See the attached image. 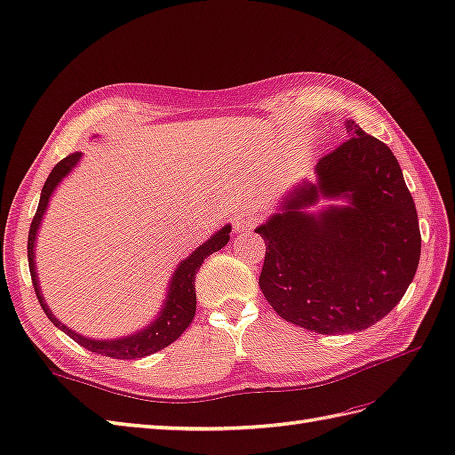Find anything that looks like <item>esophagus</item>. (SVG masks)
Instances as JSON below:
<instances>
[{
    "instance_id": "1",
    "label": "esophagus",
    "mask_w": 455,
    "mask_h": 455,
    "mask_svg": "<svg viewBox=\"0 0 455 455\" xmlns=\"http://www.w3.org/2000/svg\"><path fill=\"white\" fill-rule=\"evenodd\" d=\"M256 223H258V217L256 215H253V213H242L235 220V228L238 232H244V230H251L253 227H256Z\"/></svg>"
}]
</instances>
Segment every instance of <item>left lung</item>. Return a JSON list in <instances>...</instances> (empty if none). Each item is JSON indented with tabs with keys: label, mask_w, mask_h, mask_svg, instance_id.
Instances as JSON below:
<instances>
[{
	"label": "left lung",
	"mask_w": 455,
	"mask_h": 455,
	"mask_svg": "<svg viewBox=\"0 0 455 455\" xmlns=\"http://www.w3.org/2000/svg\"><path fill=\"white\" fill-rule=\"evenodd\" d=\"M345 143L323 155L318 184L297 188L261 225L259 289L283 320L323 335L363 331L392 312L420 258L415 202L386 143L345 122ZM320 195L347 208L320 216L303 209Z\"/></svg>",
	"instance_id": "1"
}]
</instances>
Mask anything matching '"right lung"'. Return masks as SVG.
<instances>
[{"instance_id": "add662e5", "label": "right lung", "mask_w": 455, "mask_h": 455, "mask_svg": "<svg viewBox=\"0 0 455 455\" xmlns=\"http://www.w3.org/2000/svg\"><path fill=\"white\" fill-rule=\"evenodd\" d=\"M81 153H71L66 158L54 166V171L50 172L44 188H42L40 194V204L35 213L33 223H30L28 228V244H27V251H28V269H30V279H33V287L38 297V302L42 306V310L48 315V320L58 325L61 331H66L73 341H77L81 347L89 348L91 353H99L104 356H112V358H141L147 355H153L161 348L168 347L171 343H174L180 335H182L189 323H192L194 315H196V275L202 263L205 261L207 256H211L213 251H219L228 242V232L230 227L227 225L225 228H220L215 236H211L205 244L199 246L192 256L188 259H184L180 263L176 273L172 275V283H171V292H168L166 299V306L163 308L161 315L147 327V330L124 337V339H114V341H94V339H87L76 331H71L69 327L63 325L61 322H58L54 318V314L50 312V308L46 306L44 299L40 297V289H38V281H36V271H35V238H36V228L42 220V215L48 207V199L54 192V188L61 182V178L66 176L73 166L77 164Z\"/></svg>"}]
</instances>
